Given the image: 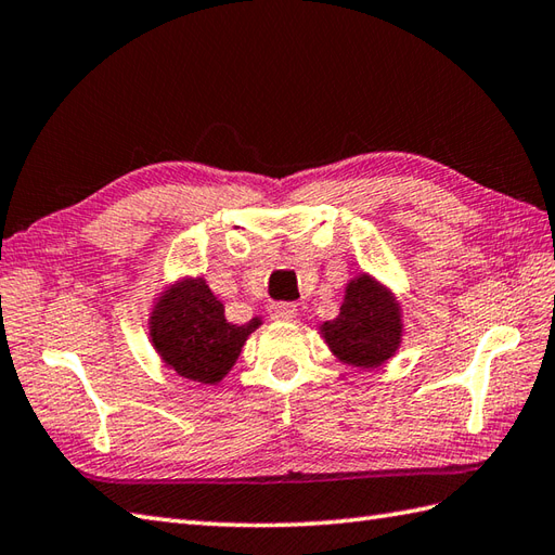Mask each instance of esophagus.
Instances as JSON below:
<instances>
[{
  "label": "esophagus",
  "mask_w": 555,
  "mask_h": 555,
  "mask_svg": "<svg viewBox=\"0 0 555 555\" xmlns=\"http://www.w3.org/2000/svg\"><path fill=\"white\" fill-rule=\"evenodd\" d=\"M268 313L273 320H292L294 315H297V306L289 304V301H273V304H270Z\"/></svg>",
  "instance_id": "1"
}]
</instances>
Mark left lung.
Returning a JSON list of instances; mask_svg holds the SVG:
<instances>
[{
    "label": "left lung",
    "mask_w": 555,
    "mask_h": 555,
    "mask_svg": "<svg viewBox=\"0 0 555 555\" xmlns=\"http://www.w3.org/2000/svg\"><path fill=\"white\" fill-rule=\"evenodd\" d=\"M320 337L341 363L377 367L401 347V306L391 289L361 273L347 285L339 315L320 325Z\"/></svg>",
    "instance_id": "left-lung-1"
}]
</instances>
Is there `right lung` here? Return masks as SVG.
<instances>
[{
	"mask_svg": "<svg viewBox=\"0 0 555 555\" xmlns=\"http://www.w3.org/2000/svg\"><path fill=\"white\" fill-rule=\"evenodd\" d=\"M261 325L225 320V306L204 278H184L162 292L150 313V337L162 361L180 377L218 385L240 359L246 337Z\"/></svg>",
	"mask_w": 555,
	"mask_h": 555,
	"instance_id": "right-lung-1",
	"label": "right lung"
}]
</instances>
